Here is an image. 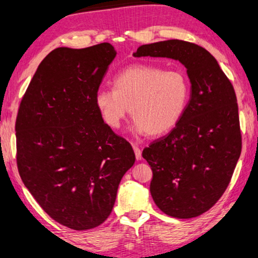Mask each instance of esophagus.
<instances>
[{
	"label": "esophagus",
	"mask_w": 258,
	"mask_h": 258,
	"mask_svg": "<svg viewBox=\"0 0 258 258\" xmlns=\"http://www.w3.org/2000/svg\"><path fill=\"white\" fill-rule=\"evenodd\" d=\"M134 151H135V156H136V159L137 160H141L142 159V151L138 145H134Z\"/></svg>",
	"instance_id": "obj_1"
}]
</instances>
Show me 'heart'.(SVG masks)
<instances>
[{
	"mask_svg": "<svg viewBox=\"0 0 258 258\" xmlns=\"http://www.w3.org/2000/svg\"><path fill=\"white\" fill-rule=\"evenodd\" d=\"M114 89H100L95 106L108 126L117 129L129 113L136 134L159 136L181 120L189 99V83L182 72L151 65H134L113 80Z\"/></svg>",
	"mask_w": 258,
	"mask_h": 258,
	"instance_id": "b5f03b06",
	"label": "heart"
}]
</instances>
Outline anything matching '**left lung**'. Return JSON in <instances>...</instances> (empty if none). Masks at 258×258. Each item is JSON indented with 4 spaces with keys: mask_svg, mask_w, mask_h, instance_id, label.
I'll return each instance as SVG.
<instances>
[{
    "mask_svg": "<svg viewBox=\"0 0 258 258\" xmlns=\"http://www.w3.org/2000/svg\"><path fill=\"white\" fill-rule=\"evenodd\" d=\"M133 55L173 59L186 69L191 94L181 120L142 156L154 173L150 193L157 207L173 218H196L221 198L240 158L234 88L216 59L196 44L163 40L142 45Z\"/></svg>",
    "mask_w": 258,
    "mask_h": 258,
    "instance_id": "8db88e82",
    "label": "left lung"
}]
</instances>
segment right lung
I'll return each instance as SVG.
<instances>
[{
	"instance_id": "right-lung-1",
	"label": "right lung",
	"mask_w": 258,
	"mask_h": 258,
	"mask_svg": "<svg viewBox=\"0 0 258 258\" xmlns=\"http://www.w3.org/2000/svg\"><path fill=\"white\" fill-rule=\"evenodd\" d=\"M116 53L109 43L55 48L39 64L18 109L22 180L54 221L74 230L95 228L109 216L136 159L95 106Z\"/></svg>"
}]
</instances>
